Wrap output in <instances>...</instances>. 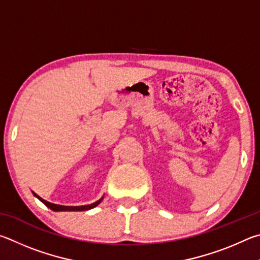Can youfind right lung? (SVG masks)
<instances>
[{
  "mask_svg": "<svg viewBox=\"0 0 260 260\" xmlns=\"http://www.w3.org/2000/svg\"><path fill=\"white\" fill-rule=\"evenodd\" d=\"M36 198H38L41 202L44 203L45 206L48 208L51 209L53 211H84V210H89V209H92L94 207H97L98 204L102 202L103 199L98 200L97 202H94L92 204H88V206H81V207H66V206H59V204H53V203H50L48 201H45V200L41 199L39 195H36L35 193H33Z\"/></svg>",
  "mask_w": 260,
  "mask_h": 260,
  "instance_id": "obj_1",
  "label": "right lung"
}]
</instances>
